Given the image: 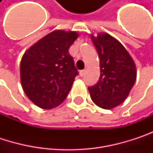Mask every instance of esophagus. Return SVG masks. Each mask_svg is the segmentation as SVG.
I'll list each match as a JSON object with an SVG mask.
<instances>
[{"instance_id":"obj_1","label":"esophagus","mask_w":153,"mask_h":153,"mask_svg":"<svg viewBox=\"0 0 153 153\" xmlns=\"http://www.w3.org/2000/svg\"><path fill=\"white\" fill-rule=\"evenodd\" d=\"M85 74H86V71L85 70H81V71H79V75L82 77L85 75Z\"/></svg>"}]
</instances>
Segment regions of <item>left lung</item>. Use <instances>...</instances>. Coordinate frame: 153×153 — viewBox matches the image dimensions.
<instances>
[{
    "label": "left lung",
    "mask_w": 153,
    "mask_h": 153,
    "mask_svg": "<svg viewBox=\"0 0 153 153\" xmlns=\"http://www.w3.org/2000/svg\"><path fill=\"white\" fill-rule=\"evenodd\" d=\"M90 37L100 59V77L88 88L90 97L97 106L110 110L128 97L137 79V67L125 47L110 34Z\"/></svg>",
    "instance_id": "1"
}]
</instances>
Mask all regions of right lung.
I'll return each mask as SVG.
<instances>
[{
    "label": "right lung",
    "mask_w": 153,
    "mask_h": 153,
    "mask_svg": "<svg viewBox=\"0 0 153 153\" xmlns=\"http://www.w3.org/2000/svg\"><path fill=\"white\" fill-rule=\"evenodd\" d=\"M79 37L56 30L31 46L20 63V80L27 97L38 107L52 109L64 102L78 74L69 48Z\"/></svg>",
    "instance_id": "add662e5"
}]
</instances>
